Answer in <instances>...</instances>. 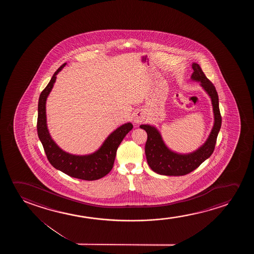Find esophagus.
<instances>
[{
	"mask_svg": "<svg viewBox=\"0 0 254 254\" xmlns=\"http://www.w3.org/2000/svg\"><path fill=\"white\" fill-rule=\"evenodd\" d=\"M145 119H146V114H145V112L139 110V111L135 112V113L133 114V122L136 123V124L142 123V122L145 121Z\"/></svg>",
	"mask_w": 254,
	"mask_h": 254,
	"instance_id": "1",
	"label": "esophagus"
}]
</instances>
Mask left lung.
<instances>
[{"instance_id":"left-lung-1","label":"left lung","mask_w":254,"mask_h":254,"mask_svg":"<svg viewBox=\"0 0 254 254\" xmlns=\"http://www.w3.org/2000/svg\"><path fill=\"white\" fill-rule=\"evenodd\" d=\"M192 69L193 73L191 74V79L200 82V86L205 89L212 100L214 125L205 144L193 153L188 154H180L171 151L165 145L160 132L154 127L140 126L139 127L144 129L147 133L145 146L147 163L153 172L161 175L181 176L189 174L208 159L215 148L216 140L222 122L219 112L218 93L214 85L206 78L198 64L193 63Z\"/></svg>"}]
</instances>
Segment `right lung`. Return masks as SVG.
<instances>
[{
  "label": "right lung",
  "mask_w": 254,
  "mask_h": 254,
  "mask_svg": "<svg viewBox=\"0 0 254 254\" xmlns=\"http://www.w3.org/2000/svg\"><path fill=\"white\" fill-rule=\"evenodd\" d=\"M65 65L66 63L56 70L39 98L37 118L39 139L43 146L48 160L55 168L71 177L84 181H95L104 177L112 170L118 146L129 131L132 130V123H126L112 132L95 153L80 156L70 154L61 149L53 140L48 130L46 101L56 82V74Z\"/></svg>",
  "instance_id": "1"
}]
</instances>
